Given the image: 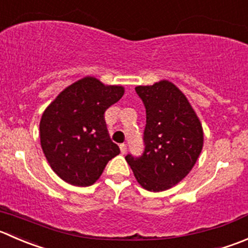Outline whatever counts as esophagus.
I'll return each instance as SVG.
<instances>
[{
  "label": "esophagus",
  "instance_id": "esophagus-1",
  "mask_svg": "<svg viewBox=\"0 0 248 248\" xmlns=\"http://www.w3.org/2000/svg\"><path fill=\"white\" fill-rule=\"evenodd\" d=\"M120 150H121L122 154H126V151H127L126 144H121V145H120Z\"/></svg>",
  "mask_w": 248,
  "mask_h": 248
}]
</instances>
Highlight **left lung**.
Returning <instances> with one entry per match:
<instances>
[{"instance_id": "left-lung-1", "label": "left lung", "mask_w": 248, "mask_h": 248, "mask_svg": "<svg viewBox=\"0 0 248 248\" xmlns=\"http://www.w3.org/2000/svg\"><path fill=\"white\" fill-rule=\"evenodd\" d=\"M146 124L143 154L126 161L137 182L154 193L167 190L188 175L203 146V131L198 115L184 93L167 80L138 86Z\"/></svg>"}]
</instances>
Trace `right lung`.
<instances>
[{"label":"right lung","instance_id":"1","mask_svg":"<svg viewBox=\"0 0 248 248\" xmlns=\"http://www.w3.org/2000/svg\"><path fill=\"white\" fill-rule=\"evenodd\" d=\"M122 86L87 76L66 87L43 111L40 139L48 163L64 182L90 186L120 154L108 133L104 112L119 102Z\"/></svg>","mask_w":248,"mask_h":248}]
</instances>
